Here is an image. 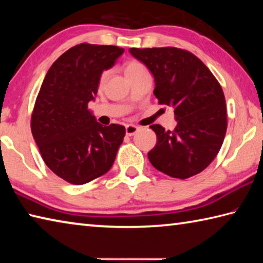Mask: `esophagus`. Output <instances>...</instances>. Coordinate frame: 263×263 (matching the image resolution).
Wrapping results in <instances>:
<instances>
[{
  "label": "esophagus",
  "mask_w": 263,
  "mask_h": 263,
  "mask_svg": "<svg viewBox=\"0 0 263 263\" xmlns=\"http://www.w3.org/2000/svg\"><path fill=\"white\" fill-rule=\"evenodd\" d=\"M138 130H139V127L138 126H136V125H126L125 126V131H126V135L127 136H133V135H136V133L138 132Z\"/></svg>",
  "instance_id": "1"
}]
</instances>
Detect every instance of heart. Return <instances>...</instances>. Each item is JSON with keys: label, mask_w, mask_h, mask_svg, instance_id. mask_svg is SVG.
<instances>
[{"label": "heart", "mask_w": 263, "mask_h": 263, "mask_svg": "<svg viewBox=\"0 0 263 263\" xmlns=\"http://www.w3.org/2000/svg\"><path fill=\"white\" fill-rule=\"evenodd\" d=\"M141 69H145V66L142 65L141 62L135 61V60L126 62L125 66H124V70H125V74H126L127 78L132 74L139 72V70H141ZM106 77H108V72H105V70H104V72L102 73L101 77H100V84L104 83V81L106 80Z\"/></svg>", "instance_id": "b5f03b06"}]
</instances>
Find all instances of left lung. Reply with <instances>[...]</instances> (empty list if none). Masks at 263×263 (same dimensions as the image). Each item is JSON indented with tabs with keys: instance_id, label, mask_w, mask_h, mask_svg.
Returning a JSON list of instances; mask_svg holds the SVG:
<instances>
[{
	"instance_id": "obj_1",
	"label": "left lung",
	"mask_w": 263,
	"mask_h": 263,
	"mask_svg": "<svg viewBox=\"0 0 263 263\" xmlns=\"http://www.w3.org/2000/svg\"><path fill=\"white\" fill-rule=\"evenodd\" d=\"M131 54L153 74L160 104L174 108L177 125L166 131L149 127L157 145L148 159L158 171L176 179L203 172L224 141L228 128L225 96L219 82L193 53L177 47L130 48Z\"/></svg>"
}]
</instances>
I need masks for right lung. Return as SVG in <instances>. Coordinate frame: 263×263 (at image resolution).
<instances>
[{
    "instance_id": "obj_1",
    "label": "right lung",
    "mask_w": 263,
    "mask_h": 263,
    "mask_svg": "<svg viewBox=\"0 0 263 263\" xmlns=\"http://www.w3.org/2000/svg\"><path fill=\"white\" fill-rule=\"evenodd\" d=\"M124 48L82 43L53 62L31 116V131L46 166L72 184H84L112 167L125 127L103 126L88 110L100 77Z\"/></svg>"
}]
</instances>
